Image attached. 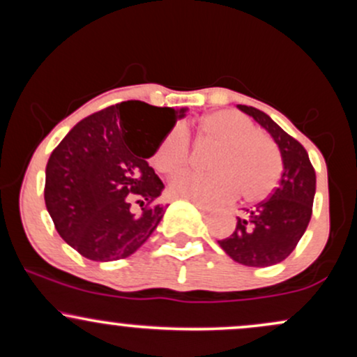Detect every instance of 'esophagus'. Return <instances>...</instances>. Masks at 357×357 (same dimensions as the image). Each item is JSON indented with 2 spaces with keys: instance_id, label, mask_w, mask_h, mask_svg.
Segmentation results:
<instances>
[{
  "instance_id": "esophagus-1",
  "label": "esophagus",
  "mask_w": 357,
  "mask_h": 357,
  "mask_svg": "<svg viewBox=\"0 0 357 357\" xmlns=\"http://www.w3.org/2000/svg\"><path fill=\"white\" fill-rule=\"evenodd\" d=\"M192 203H195V206H196V208H198V210H199V211H202V213H203V215H206V213H210V211H211V208L204 206V204H203V203H198V202H192Z\"/></svg>"
}]
</instances>
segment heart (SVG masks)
<instances>
[{"mask_svg": "<svg viewBox=\"0 0 357 357\" xmlns=\"http://www.w3.org/2000/svg\"><path fill=\"white\" fill-rule=\"evenodd\" d=\"M196 139L215 144L208 174H184L171 183L178 198L203 204H221L235 198L258 203L275 190L282 174V158L272 139L258 132L255 122L238 112L223 109L206 114L198 122ZM190 136L174 127L155 147L153 165L159 173L176 176L190 165Z\"/></svg>", "mask_w": 357, "mask_h": 357, "instance_id": "b5f03b06", "label": "heart"}]
</instances>
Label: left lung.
Listing matches in <instances>:
<instances>
[{
    "instance_id": "left-lung-1",
    "label": "left lung",
    "mask_w": 357,
    "mask_h": 357,
    "mask_svg": "<svg viewBox=\"0 0 357 357\" xmlns=\"http://www.w3.org/2000/svg\"><path fill=\"white\" fill-rule=\"evenodd\" d=\"M238 109L268 130L280 149L284 171L268 198L252 210H245L238 216L235 231L218 243L241 265L270 267L285 260L307 230L312 216L315 171L304 146L267 114L250 105H238Z\"/></svg>"
}]
</instances>
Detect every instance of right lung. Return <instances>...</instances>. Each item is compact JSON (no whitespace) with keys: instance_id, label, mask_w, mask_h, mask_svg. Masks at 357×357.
Wrapping results in <instances>:
<instances>
[{"instance_id":"add662e5","label":"right lung","mask_w":357,"mask_h":357,"mask_svg":"<svg viewBox=\"0 0 357 357\" xmlns=\"http://www.w3.org/2000/svg\"><path fill=\"white\" fill-rule=\"evenodd\" d=\"M178 119L171 107L121 102L85 117L53 149L45 204L80 255L121 260L153 235L166 211L165 184L147 159Z\"/></svg>"}]
</instances>
